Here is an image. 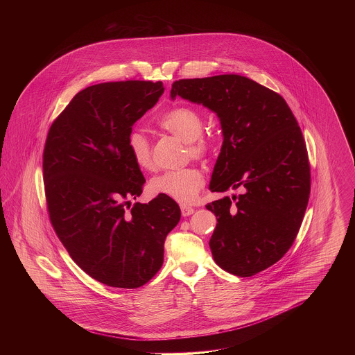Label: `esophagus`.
<instances>
[{
    "label": "esophagus",
    "instance_id": "1",
    "mask_svg": "<svg viewBox=\"0 0 355 355\" xmlns=\"http://www.w3.org/2000/svg\"><path fill=\"white\" fill-rule=\"evenodd\" d=\"M194 211H196V209H194V207L185 206V205H182V206H181V213H182V216H184V217H189V216H191Z\"/></svg>",
    "mask_w": 355,
    "mask_h": 355
}]
</instances>
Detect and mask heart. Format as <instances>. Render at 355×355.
<instances>
[{"instance_id": "b5f03b06", "label": "heart", "mask_w": 355, "mask_h": 355, "mask_svg": "<svg viewBox=\"0 0 355 355\" xmlns=\"http://www.w3.org/2000/svg\"><path fill=\"white\" fill-rule=\"evenodd\" d=\"M159 129L186 142V149L193 158H205L211 152V141L202 135L201 113L190 106H177L166 112L159 121ZM129 150L135 165L142 170L152 169V148L148 137L133 130L128 137ZM203 174L197 168L169 170L153 177L149 191L153 196L166 197L178 202H191L202 189Z\"/></svg>"}]
</instances>
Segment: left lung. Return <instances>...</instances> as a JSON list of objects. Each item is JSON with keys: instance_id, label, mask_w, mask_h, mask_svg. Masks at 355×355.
Returning <instances> with one entry per match:
<instances>
[{"instance_id": "8db88e82", "label": "left lung", "mask_w": 355, "mask_h": 355, "mask_svg": "<svg viewBox=\"0 0 355 355\" xmlns=\"http://www.w3.org/2000/svg\"><path fill=\"white\" fill-rule=\"evenodd\" d=\"M170 96L202 103L220 121L209 187L239 194L206 205L218 222L209 242L216 263L238 277L270 268L291 248L310 196L309 155L293 112L278 93L238 74L180 80Z\"/></svg>"}]
</instances>
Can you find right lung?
I'll use <instances>...</instances> for the list:
<instances>
[{"label":"right lung","mask_w":355,"mask_h":355,"mask_svg":"<svg viewBox=\"0 0 355 355\" xmlns=\"http://www.w3.org/2000/svg\"><path fill=\"white\" fill-rule=\"evenodd\" d=\"M162 93L161 81L89 86L46 137L42 170L51 226L71 259L107 286L149 282L164 263L165 238L181 218L180 206L166 197L130 207L145 178L128 137Z\"/></svg>","instance_id":"1"}]
</instances>
